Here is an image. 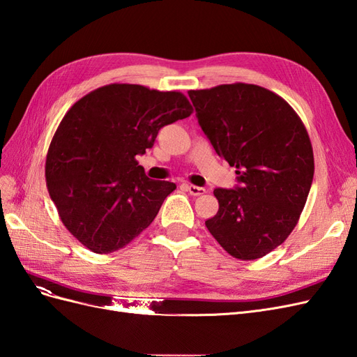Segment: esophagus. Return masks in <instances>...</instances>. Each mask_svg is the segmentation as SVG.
<instances>
[{"mask_svg":"<svg viewBox=\"0 0 357 357\" xmlns=\"http://www.w3.org/2000/svg\"><path fill=\"white\" fill-rule=\"evenodd\" d=\"M186 189H188V192L190 193V195H193V197H199V195H204L205 190L204 188H199V186H193V185H186Z\"/></svg>","mask_w":357,"mask_h":357,"instance_id":"esophagus-1","label":"esophagus"}]
</instances>
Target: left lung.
<instances>
[{"instance_id":"left-lung-1","label":"left lung","mask_w":357,"mask_h":357,"mask_svg":"<svg viewBox=\"0 0 357 357\" xmlns=\"http://www.w3.org/2000/svg\"><path fill=\"white\" fill-rule=\"evenodd\" d=\"M215 153L236 168L235 189H214L219 211L205 226L226 252L253 261L290 235L314 176L307 129L277 93L232 83L189 91Z\"/></svg>"}]
</instances>
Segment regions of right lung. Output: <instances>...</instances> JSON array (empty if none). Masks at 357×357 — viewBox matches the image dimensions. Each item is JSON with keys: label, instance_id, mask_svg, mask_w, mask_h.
I'll use <instances>...</instances> for the list:
<instances>
[{"label": "right lung", "instance_id": "1", "mask_svg": "<svg viewBox=\"0 0 357 357\" xmlns=\"http://www.w3.org/2000/svg\"><path fill=\"white\" fill-rule=\"evenodd\" d=\"M181 92L113 83L84 95L61 121L46 158V185L73 236L98 255L131 243L176 189L150 180L137 156L160 128L189 117Z\"/></svg>", "mask_w": 357, "mask_h": 357}]
</instances>
